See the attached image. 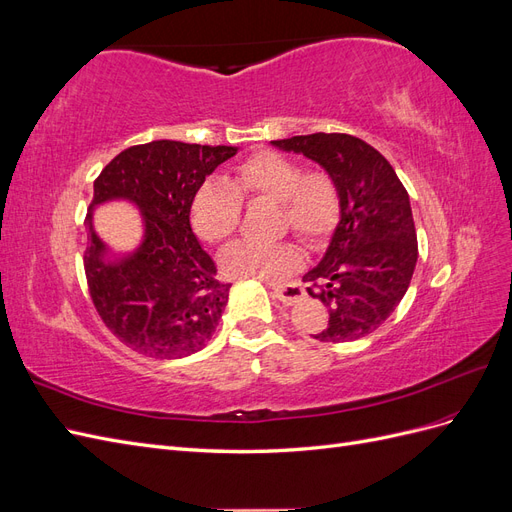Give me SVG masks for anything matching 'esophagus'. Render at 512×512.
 Instances as JSON below:
<instances>
[{
	"label": "esophagus",
	"mask_w": 512,
	"mask_h": 512,
	"mask_svg": "<svg viewBox=\"0 0 512 512\" xmlns=\"http://www.w3.org/2000/svg\"><path fill=\"white\" fill-rule=\"evenodd\" d=\"M273 294L275 299L282 301L284 305H294L305 297V290L299 284H282L273 288Z\"/></svg>",
	"instance_id": "34e87169"
}]
</instances>
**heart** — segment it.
<instances>
[{
  "label": "heart",
  "mask_w": 512,
  "mask_h": 512,
  "mask_svg": "<svg viewBox=\"0 0 512 512\" xmlns=\"http://www.w3.org/2000/svg\"><path fill=\"white\" fill-rule=\"evenodd\" d=\"M229 185L209 179L196 190L190 220L196 235L207 243H224L241 222V198H271L280 205V226L292 228L309 243L329 235L339 215V198L329 175L318 170L303 173L297 162L280 153L262 151L235 168ZM301 250L290 241H239L226 247L220 267L228 277H256L275 282L301 265Z\"/></svg>",
  "instance_id": "b5f03b06"
}]
</instances>
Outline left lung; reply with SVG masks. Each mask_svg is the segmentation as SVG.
Here are the masks:
<instances>
[{"mask_svg":"<svg viewBox=\"0 0 512 512\" xmlns=\"http://www.w3.org/2000/svg\"><path fill=\"white\" fill-rule=\"evenodd\" d=\"M271 145L322 166L339 198L327 250L303 275L309 297L329 312L314 339H361L395 312L410 286L418 258L410 196L382 153L356 136L316 132Z\"/></svg>","mask_w":512,"mask_h":512,"instance_id":"obj_1","label":"left lung"}]
</instances>
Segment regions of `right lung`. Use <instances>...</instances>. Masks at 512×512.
<instances>
[{"mask_svg":"<svg viewBox=\"0 0 512 512\" xmlns=\"http://www.w3.org/2000/svg\"><path fill=\"white\" fill-rule=\"evenodd\" d=\"M239 147L151 141L121 151L94 183L87 213L85 273L100 318L132 350L181 359L203 350L228 303L230 284L215 280V262L200 247L192 198ZM128 202L142 215L134 251L117 253L98 235L93 213Z\"/></svg>","mask_w":512,"mask_h":512,"instance_id":"right-lung-1","label":"right lung"}]
</instances>
